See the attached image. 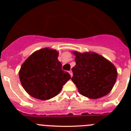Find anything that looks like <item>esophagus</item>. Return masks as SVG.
I'll list each match as a JSON object with an SVG mask.
<instances>
[{"instance_id": "1", "label": "esophagus", "mask_w": 131, "mask_h": 131, "mask_svg": "<svg viewBox=\"0 0 131 131\" xmlns=\"http://www.w3.org/2000/svg\"><path fill=\"white\" fill-rule=\"evenodd\" d=\"M69 74H70V75H71V77H72V76H73L72 71H71V70H70V71H69Z\"/></svg>"}]
</instances>
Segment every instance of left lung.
<instances>
[{"instance_id": "obj_1", "label": "left lung", "mask_w": 131, "mask_h": 131, "mask_svg": "<svg viewBox=\"0 0 131 131\" xmlns=\"http://www.w3.org/2000/svg\"><path fill=\"white\" fill-rule=\"evenodd\" d=\"M76 65L72 68V81L81 95L97 99L107 95L113 89L117 71L115 66L104 56L94 52L73 50Z\"/></svg>"}]
</instances>
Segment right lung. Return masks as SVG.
Instances as JSON below:
<instances>
[{
  "label": "right lung",
  "instance_id": "1",
  "mask_svg": "<svg viewBox=\"0 0 131 131\" xmlns=\"http://www.w3.org/2000/svg\"><path fill=\"white\" fill-rule=\"evenodd\" d=\"M58 55L56 50L46 47L34 52L22 63L19 80L30 96L41 100H49L57 96L71 79L69 73L62 69Z\"/></svg>",
  "mask_w": 131,
  "mask_h": 131
}]
</instances>
